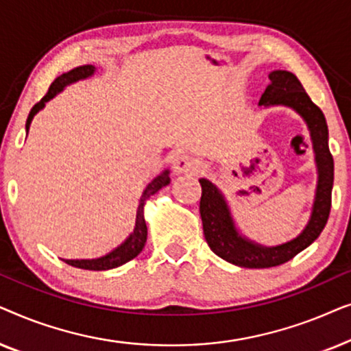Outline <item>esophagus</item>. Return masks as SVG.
<instances>
[{"label":"esophagus","mask_w":351,"mask_h":351,"mask_svg":"<svg viewBox=\"0 0 351 351\" xmlns=\"http://www.w3.org/2000/svg\"><path fill=\"white\" fill-rule=\"evenodd\" d=\"M196 169H198V162H196L195 158H191L189 155H180L174 160L176 174L191 176V174H195Z\"/></svg>","instance_id":"obj_1"}]
</instances>
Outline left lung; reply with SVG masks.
I'll list each match as a JSON object with an SVG mask.
<instances>
[{
    "label": "left lung",
    "mask_w": 351,
    "mask_h": 351,
    "mask_svg": "<svg viewBox=\"0 0 351 351\" xmlns=\"http://www.w3.org/2000/svg\"><path fill=\"white\" fill-rule=\"evenodd\" d=\"M271 83L267 86L258 105H287L302 114L308 124L311 142L318 166V186L313 213L304 232L292 241L276 247H262L239 237L223 196L209 180L201 179L199 214L203 232L210 251L233 265L244 268H270L281 265L308 247L323 232L328 223L330 203H332L334 158L329 152L328 124L318 105L311 102L304 86L294 73L276 70L270 73Z\"/></svg>",
    "instance_id": "left-lung-1"
}]
</instances>
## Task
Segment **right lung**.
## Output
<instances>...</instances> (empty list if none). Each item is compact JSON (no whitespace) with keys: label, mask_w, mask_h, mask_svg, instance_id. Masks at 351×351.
<instances>
[{"label":"right lung","mask_w":351,"mask_h":351,"mask_svg":"<svg viewBox=\"0 0 351 351\" xmlns=\"http://www.w3.org/2000/svg\"><path fill=\"white\" fill-rule=\"evenodd\" d=\"M94 66L93 65H83V66H78V69H73L70 70L69 73H64L60 75L59 78L54 80V83L49 86V89H47V93L45 97H43L40 102L33 105L30 114H28L27 118V132H28V128H30V123L35 114L40 112V110L45 107V104L47 100L54 97L57 93H60L62 89L65 88L66 84L70 83H75V81L78 80H83V78H88L94 73ZM171 179H169V171H165L162 174H160L156 177V179H153L148 186L143 191L142 198H141V203H138V209H137V217H136V228H134V232L131 237H129L126 241H124L121 246L114 249L107 256L100 257V258H93V261H64L65 263H69L71 267H76V268H83V270H95V271H100V270H110V268H117L119 265H123V263H126L129 261H132L134 257H137L141 251L145 246V241H147V225H145V220H143V204H145V201L150 198L152 195H155L158 190L162 189V186H166L169 184Z\"/></svg>","instance_id":"1"}]
</instances>
